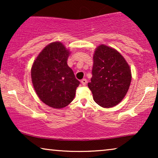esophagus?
Here are the masks:
<instances>
[{"instance_id":"34e87169","label":"esophagus","mask_w":158,"mask_h":158,"mask_svg":"<svg viewBox=\"0 0 158 158\" xmlns=\"http://www.w3.org/2000/svg\"><path fill=\"white\" fill-rule=\"evenodd\" d=\"M81 83L83 84V85H85L86 83H87V80L85 78H83L81 80Z\"/></svg>"}]
</instances>
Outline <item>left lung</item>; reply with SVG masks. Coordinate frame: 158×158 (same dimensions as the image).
<instances>
[{
    "instance_id": "1",
    "label": "left lung",
    "mask_w": 158,
    "mask_h": 158,
    "mask_svg": "<svg viewBox=\"0 0 158 158\" xmlns=\"http://www.w3.org/2000/svg\"><path fill=\"white\" fill-rule=\"evenodd\" d=\"M131 80L129 65L117 50L104 44L94 55L92 77L88 88L94 100L103 108L115 106L123 100Z\"/></svg>"
}]
</instances>
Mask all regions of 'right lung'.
I'll use <instances>...</instances> for the list:
<instances>
[{"instance_id": "right-lung-1", "label": "right lung", "mask_w": 158, "mask_h": 158, "mask_svg": "<svg viewBox=\"0 0 158 158\" xmlns=\"http://www.w3.org/2000/svg\"><path fill=\"white\" fill-rule=\"evenodd\" d=\"M70 52L62 43L52 42L42 49L31 70L34 90L49 106L62 109L72 102L80 81L67 61Z\"/></svg>"}]
</instances>
